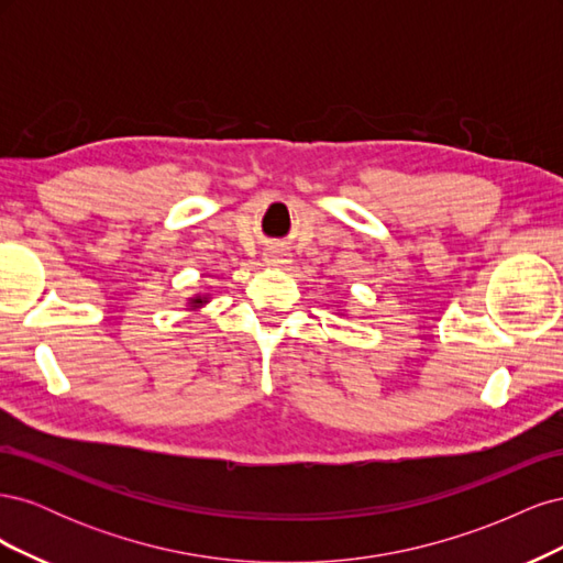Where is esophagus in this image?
Returning a JSON list of instances; mask_svg holds the SVG:
<instances>
[{
    "label": "esophagus",
    "mask_w": 563,
    "mask_h": 563,
    "mask_svg": "<svg viewBox=\"0 0 563 563\" xmlns=\"http://www.w3.org/2000/svg\"><path fill=\"white\" fill-rule=\"evenodd\" d=\"M265 261H267L269 265H282V263H286V261H284V255H282L279 251H269Z\"/></svg>",
    "instance_id": "obj_1"
}]
</instances>
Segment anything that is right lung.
I'll return each mask as SVG.
<instances>
[{"instance_id":"right-lung-1","label":"right lung","mask_w":563,"mask_h":563,"mask_svg":"<svg viewBox=\"0 0 563 563\" xmlns=\"http://www.w3.org/2000/svg\"><path fill=\"white\" fill-rule=\"evenodd\" d=\"M201 302H207L203 298H195L192 302H190V308H197V305H201Z\"/></svg>"}]
</instances>
